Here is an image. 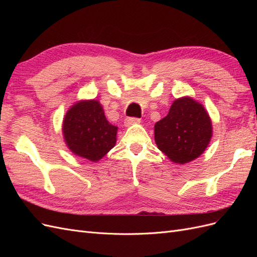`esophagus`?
Returning <instances> with one entry per match:
<instances>
[{
  "instance_id": "esophagus-1",
  "label": "esophagus",
  "mask_w": 257,
  "mask_h": 257,
  "mask_svg": "<svg viewBox=\"0 0 257 257\" xmlns=\"http://www.w3.org/2000/svg\"><path fill=\"white\" fill-rule=\"evenodd\" d=\"M139 122H141V119L134 118V116H128V118L124 120V125L130 126V125H133V124H136V123H139Z\"/></svg>"
}]
</instances>
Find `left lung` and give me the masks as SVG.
Returning a JSON list of instances; mask_svg holds the SVG:
<instances>
[{"instance_id": "1", "label": "left lung", "mask_w": 257, "mask_h": 257, "mask_svg": "<svg viewBox=\"0 0 257 257\" xmlns=\"http://www.w3.org/2000/svg\"><path fill=\"white\" fill-rule=\"evenodd\" d=\"M212 136V124L203 105L190 97L178 98L168 114L155 123L159 149L178 164L191 162L203 153Z\"/></svg>"}]
</instances>
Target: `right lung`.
Returning <instances> with one entry per match:
<instances>
[{"instance_id": "add662e5", "label": "right lung", "mask_w": 257, "mask_h": 257, "mask_svg": "<svg viewBox=\"0 0 257 257\" xmlns=\"http://www.w3.org/2000/svg\"><path fill=\"white\" fill-rule=\"evenodd\" d=\"M116 130L95 99L75 104L63 121L67 147L76 155L92 162L100 160L114 147Z\"/></svg>"}]
</instances>
